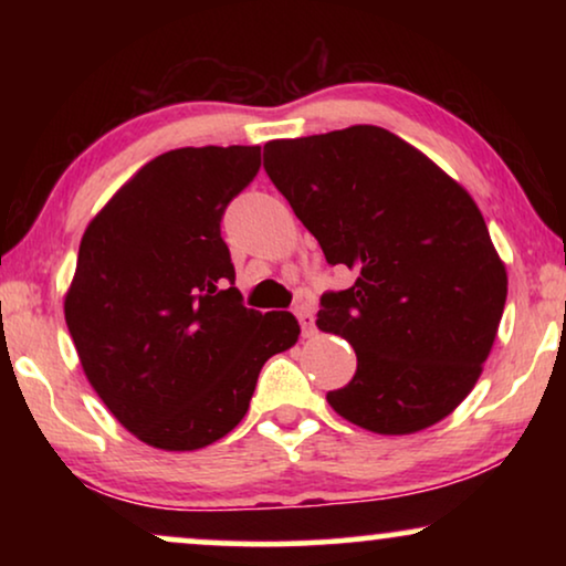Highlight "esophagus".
Returning <instances> with one entry per match:
<instances>
[{
  "label": "esophagus",
  "mask_w": 566,
  "mask_h": 566,
  "mask_svg": "<svg viewBox=\"0 0 566 566\" xmlns=\"http://www.w3.org/2000/svg\"><path fill=\"white\" fill-rule=\"evenodd\" d=\"M293 314H296V319L301 324V335L312 337L314 335V314H312V308H308L306 304H298L296 308H293Z\"/></svg>",
  "instance_id": "esophagus-1"
}]
</instances>
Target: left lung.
Listing matches in <instances>:
<instances>
[{"label":"left lung","instance_id":"1","mask_svg":"<svg viewBox=\"0 0 566 566\" xmlns=\"http://www.w3.org/2000/svg\"><path fill=\"white\" fill-rule=\"evenodd\" d=\"M265 172L329 265L355 283L324 293L316 327L345 337L358 370L327 401L378 436L453 412L482 376L507 298L505 262L474 198L378 126L265 144Z\"/></svg>","mask_w":566,"mask_h":566}]
</instances>
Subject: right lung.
I'll use <instances>...</instances> for the list:
<instances>
[{"label": "right lung", "instance_id": "obj_1", "mask_svg": "<svg viewBox=\"0 0 566 566\" xmlns=\"http://www.w3.org/2000/svg\"><path fill=\"white\" fill-rule=\"evenodd\" d=\"M260 146H185L146 161L84 229L64 316L84 376L123 428L198 451L242 422L268 358L298 339L291 312L242 304L221 216Z\"/></svg>", "mask_w": 566, "mask_h": 566}]
</instances>
